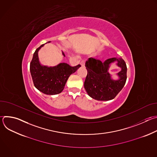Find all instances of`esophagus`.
Instances as JSON below:
<instances>
[{
  "instance_id": "obj_1",
  "label": "esophagus",
  "mask_w": 157,
  "mask_h": 157,
  "mask_svg": "<svg viewBox=\"0 0 157 157\" xmlns=\"http://www.w3.org/2000/svg\"><path fill=\"white\" fill-rule=\"evenodd\" d=\"M80 64H81V65L82 66H84L85 65V60H82V61H81Z\"/></svg>"
}]
</instances>
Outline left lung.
<instances>
[{"instance_id": "left-lung-1", "label": "left lung", "mask_w": 157, "mask_h": 157, "mask_svg": "<svg viewBox=\"0 0 157 157\" xmlns=\"http://www.w3.org/2000/svg\"><path fill=\"white\" fill-rule=\"evenodd\" d=\"M115 61L121 68L118 74L119 79L114 80L111 78L108 70L109 64ZM85 66L87 74L84 86L87 94L98 101L113 99L124 87L127 79V66L122 58H112L102 63L99 59L89 58Z\"/></svg>"}]
</instances>
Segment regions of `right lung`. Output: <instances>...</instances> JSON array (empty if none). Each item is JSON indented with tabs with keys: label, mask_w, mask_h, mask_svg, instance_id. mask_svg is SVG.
<instances>
[{
	"label": "right lung",
	"mask_w": 157,
	"mask_h": 157,
	"mask_svg": "<svg viewBox=\"0 0 157 157\" xmlns=\"http://www.w3.org/2000/svg\"><path fill=\"white\" fill-rule=\"evenodd\" d=\"M50 41H48V43ZM44 44L35 52L30 65V70L35 87L41 93L48 95L58 94L63 91L69 76L81 67L80 64L71 66L61 63L53 67L40 64L38 52ZM63 55L65 56L64 53Z\"/></svg>",
	"instance_id": "obj_1"
}]
</instances>
